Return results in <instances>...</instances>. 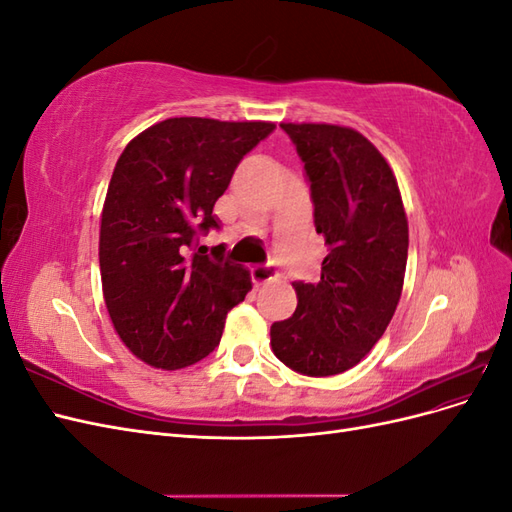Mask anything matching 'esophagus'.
Returning a JSON list of instances; mask_svg holds the SVG:
<instances>
[{"label":"esophagus","mask_w":512,"mask_h":512,"mask_svg":"<svg viewBox=\"0 0 512 512\" xmlns=\"http://www.w3.org/2000/svg\"><path fill=\"white\" fill-rule=\"evenodd\" d=\"M275 277H277V271H275L271 262H267V265H258V267L252 269V282L258 284V286L269 284L271 280H275Z\"/></svg>","instance_id":"1"}]
</instances>
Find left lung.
<instances>
[{"mask_svg":"<svg viewBox=\"0 0 512 512\" xmlns=\"http://www.w3.org/2000/svg\"><path fill=\"white\" fill-rule=\"evenodd\" d=\"M305 164L316 232L329 254L316 284L294 282L297 309L271 324L277 359L303 376L361 363L395 314L408 262L397 179L363 134L329 123H280Z\"/></svg>","mask_w":512,"mask_h":512,"instance_id":"obj_1","label":"left lung"}]
</instances>
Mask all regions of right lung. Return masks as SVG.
<instances>
[{
    "mask_svg": "<svg viewBox=\"0 0 512 512\" xmlns=\"http://www.w3.org/2000/svg\"><path fill=\"white\" fill-rule=\"evenodd\" d=\"M275 130L265 121L173 117L128 143L102 209L100 273L108 316L132 354L158 369L205 359L226 314L252 290L250 271L211 256L198 237L235 168ZM193 254H189V250Z\"/></svg>",
    "mask_w": 512,
    "mask_h": 512,
    "instance_id": "obj_1",
    "label": "right lung"
}]
</instances>
